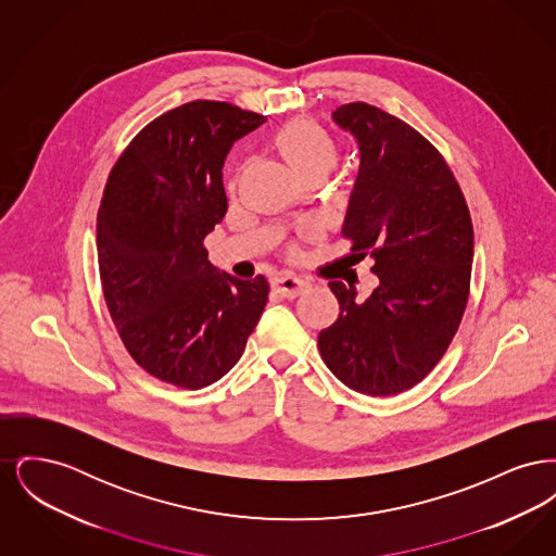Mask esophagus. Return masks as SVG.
I'll return each instance as SVG.
<instances>
[{
	"instance_id": "obj_1",
	"label": "esophagus",
	"mask_w": 556,
	"mask_h": 556,
	"mask_svg": "<svg viewBox=\"0 0 556 556\" xmlns=\"http://www.w3.org/2000/svg\"><path fill=\"white\" fill-rule=\"evenodd\" d=\"M273 288H275L277 293H281V295H286V298H295V295H300L302 291L308 288V283L302 281V279H298V277L286 275V277H277V279L273 281Z\"/></svg>"
}]
</instances>
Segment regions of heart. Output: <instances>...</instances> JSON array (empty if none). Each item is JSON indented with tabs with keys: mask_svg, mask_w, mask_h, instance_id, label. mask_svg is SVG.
Instances as JSON below:
<instances>
[{
	"mask_svg": "<svg viewBox=\"0 0 556 556\" xmlns=\"http://www.w3.org/2000/svg\"><path fill=\"white\" fill-rule=\"evenodd\" d=\"M275 148L304 179L323 175L340 159V146L333 135L311 118H293L277 129Z\"/></svg>",
	"mask_w": 556,
	"mask_h": 556,
	"instance_id": "obj_1",
	"label": "heart"
}]
</instances>
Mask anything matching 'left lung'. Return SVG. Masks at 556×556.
I'll return each instance as SVG.
<instances>
[{"mask_svg": "<svg viewBox=\"0 0 556 556\" xmlns=\"http://www.w3.org/2000/svg\"><path fill=\"white\" fill-rule=\"evenodd\" d=\"M333 121L361 148L342 236L375 261L379 288L356 302L354 288L329 281L340 315L318 333V352L350 390L396 396L424 381L458 331L473 223L448 162L408 123L365 102L338 108Z\"/></svg>", "mask_w": 556, "mask_h": 556, "instance_id": "8db88e82", "label": "left lung"}]
</instances>
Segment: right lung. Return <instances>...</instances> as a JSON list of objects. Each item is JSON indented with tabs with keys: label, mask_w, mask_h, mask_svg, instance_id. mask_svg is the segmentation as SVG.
Listing matches in <instances>:
<instances>
[{
	"label": "right lung",
	"mask_w": 556,
	"mask_h": 556,
	"mask_svg": "<svg viewBox=\"0 0 556 556\" xmlns=\"http://www.w3.org/2000/svg\"><path fill=\"white\" fill-rule=\"evenodd\" d=\"M265 121L214 100L173 108L108 175L98 212L108 313L132 361L175 388L200 390L229 372L265 311V275H220L204 248L227 212L225 159Z\"/></svg>",
	"instance_id": "add662e5"
}]
</instances>
